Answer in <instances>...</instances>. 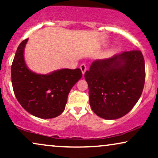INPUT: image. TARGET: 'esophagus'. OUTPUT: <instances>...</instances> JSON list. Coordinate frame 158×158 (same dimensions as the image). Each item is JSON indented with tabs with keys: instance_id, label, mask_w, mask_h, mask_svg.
Returning a JSON list of instances; mask_svg holds the SVG:
<instances>
[{
	"instance_id": "1",
	"label": "esophagus",
	"mask_w": 158,
	"mask_h": 158,
	"mask_svg": "<svg viewBox=\"0 0 158 158\" xmlns=\"http://www.w3.org/2000/svg\"><path fill=\"white\" fill-rule=\"evenodd\" d=\"M80 69H81V73H82V74L84 75L85 74V71H86V70H87V67H86V65L85 64H81V66H80Z\"/></svg>"
}]
</instances>
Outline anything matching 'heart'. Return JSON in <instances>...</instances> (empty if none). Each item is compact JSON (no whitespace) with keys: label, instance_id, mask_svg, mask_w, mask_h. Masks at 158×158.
I'll list each match as a JSON object with an SVG mask.
<instances>
[{"label":"heart","instance_id":"b5f03b06","mask_svg":"<svg viewBox=\"0 0 158 158\" xmlns=\"http://www.w3.org/2000/svg\"><path fill=\"white\" fill-rule=\"evenodd\" d=\"M113 52H114V50H113V49L109 50V51L106 52V53H105L104 56H105V57H109V56H110L111 55H112V54L113 53Z\"/></svg>","mask_w":158,"mask_h":158}]
</instances>
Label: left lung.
<instances>
[{"label": "left lung", "instance_id": "left-lung-1", "mask_svg": "<svg viewBox=\"0 0 158 158\" xmlns=\"http://www.w3.org/2000/svg\"><path fill=\"white\" fill-rule=\"evenodd\" d=\"M85 78L93 112L104 119L119 118L133 108L142 93L144 57L140 50H131L95 60Z\"/></svg>", "mask_w": 158, "mask_h": 158}]
</instances>
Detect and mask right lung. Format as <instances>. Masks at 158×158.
<instances>
[{
    "label": "right lung",
    "instance_id": "obj_1",
    "mask_svg": "<svg viewBox=\"0 0 158 158\" xmlns=\"http://www.w3.org/2000/svg\"><path fill=\"white\" fill-rule=\"evenodd\" d=\"M28 39L16 50L11 65V81L16 99L23 108L40 118H52L64 112L69 92L82 77L79 69H62L39 74L27 67L24 51Z\"/></svg>",
    "mask_w": 158,
    "mask_h": 158
}]
</instances>
